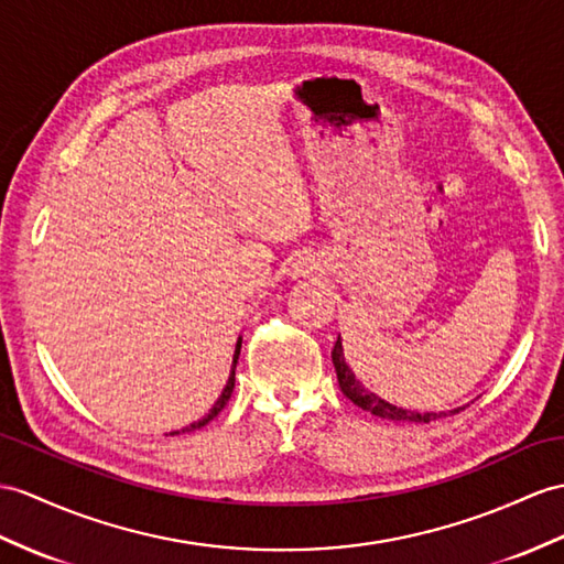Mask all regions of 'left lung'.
Wrapping results in <instances>:
<instances>
[{
    "mask_svg": "<svg viewBox=\"0 0 564 564\" xmlns=\"http://www.w3.org/2000/svg\"><path fill=\"white\" fill-rule=\"evenodd\" d=\"M333 364H335V370H337V380H339V388L341 392H345L347 400H351L356 406H361L366 411H370L373 416H380V419H390V421H409V423H431L435 419L441 416H447V414H433V411H429V414H419V411H406V409H400L394 406L386 400H380L378 394L368 392L359 380L354 378L351 368L347 366L345 361V351H341V341L337 337L335 347H333ZM464 409V406H462ZM462 409H455L449 411V414H459Z\"/></svg>",
    "mask_w": 564,
    "mask_h": 564,
    "instance_id": "8db88e82",
    "label": "left lung"
}]
</instances>
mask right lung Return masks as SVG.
Instances as JSON below:
<instances>
[{
    "instance_id": "add662e5",
    "label": "right lung",
    "mask_w": 564,
    "mask_h": 564,
    "mask_svg": "<svg viewBox=\"0 0 564 564\" xmlns=\"http://www.w3.org/2000/svg\"><path fill=\"white\" fill-rule=\"evenodd\" d=\"M239 351H241V339L237 341V351H235V361H231V376H229V380H227V386H225V390H223V394H219V400L215 402V406L208 411V414H205L200 421H196V423H191V425H186L184 431H196V429H200V425H205V423H210L219 411L225 409V404L229 402V397H231V392H235V370H237V361H239Z\"/></svg>"
}]
</instances>
